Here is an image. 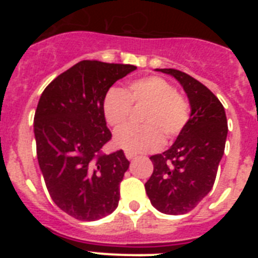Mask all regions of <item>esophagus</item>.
I'll use <instances>...</instances> for the list:
<instances>
[{"mask_svg":"<svg viewBox=\"0 0 258 258\" xmlns=\"http://www.w3.org/2000/svg\"><path fill=\"white\" fill-rule=\"evenodd\" d=\"M125 156H126V159L127 160H133V159H136V156L137 155L136 154H133V152H125Z\"/></svg>","mask_w":258,"mask_h":258,"instance_id":"obj_1","label":"esophagus"}]
</instances>
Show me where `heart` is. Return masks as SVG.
Masks as SVG:
<instances>
[{
  "label": "heart",
  "instance_id": "1",
  "mask_svg": "<svg viewBox=\"0 0 258 258\" xmlns=\"http://www.w3.org/2000/svg\"><path fill=\"white\" fill-rule=\"evenodd\" d=\"M131 104H146L141 116L142 126L118 129L113 142L118 149L133 154L156 151L166 141L178 136L190 118V104L174 86L159 76L134 80L126 90L111 88L102 103L103 117L109 126L120 127L126 122Z\"/></svg>",
  "mask_w": 258,
  "mask_h": 258
}]
</instances>
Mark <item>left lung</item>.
Listing matches in <instances>:
<instances>
[{
	"label": "left lung",
	"instance_id": "obj_1",
	"mask_svg": "<svg viewBox=\"0 0 258 258\" xmlns=\"http://www.w3.org/2000/svg\"><path fill=\"white\" fill-rule=\"evenodd\" d=\"M155 71L174 77L188 98L190 118L175 142L151 156L154 172L145 184L152 206L161 213L184 214L212 190L227 137L225 108L207 86L173 68Z\"/></svg>",
	"mask_w": 258,
	"mask_h": 258
}]
</instances>
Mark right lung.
I'll use <instances>...</instances> for the list:
<instances>
[{"label": "right lung", "mask_w": 258, "mask_h": 258, "mask_svg": "<svg viewBox=\"0 0 258 258\" xmlns=\"http://www.w3.org/2000/svg\"><path fill=\"white\" fill-rule=\"evenodd\" d=\"M134 70L79 61L40 97L33 122L38 165L52 202L76 220L97 221L118 206L120 182L131 163L122 150L101 154L112 137L102 103L109 88Z\"/></svg>", "instance_id": "obj_1"}]
</instances>
